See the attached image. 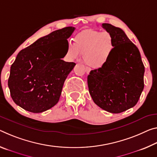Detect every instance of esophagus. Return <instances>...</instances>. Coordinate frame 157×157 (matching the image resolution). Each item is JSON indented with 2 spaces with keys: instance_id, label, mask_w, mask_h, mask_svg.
Here are the masks:
<instances>
[{
  "instance_id": "obj_1",
  "label": "esophagus",
  "mask_w": 157,
  "mask_h": 157,
  "mask_svg": "<svg viewBox=\"0 0 157 157\" xmlns=\"http://www.w3.org/2000/svg\"><path fill=\"white\" fill-rule=\"evenodd\" d=\"M85 71H86V73L89 74V73H90V71H91V69L87 68V67H86V68H85Z\"/></svg>"
}]
</instances>
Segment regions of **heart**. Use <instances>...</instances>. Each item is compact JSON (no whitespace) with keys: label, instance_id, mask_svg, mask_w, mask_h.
Wrapping results in <instances>:
<instances>
[{"label":"heart","instance_id":"obj_1","mask_svg":"<svg viewBox=\"0 0 157 157\" xmlns=\"http://www.w3.org/2000/svg\"><path fill=\"white\" fill-rule=\"evenodd\" d=\"M115 40L108 31L87 30L76 35L74 43L68 42L66 57L70 61L79 60L81 54L86 65L92 68H101L110 61L115 51Z\"/></svg>","mask_w":157,"mask_h":157}]
</instances>
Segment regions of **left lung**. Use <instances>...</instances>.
<instances>
[{"mask_svg": "<svg viewBox=\"0 0 157 157\" xmlns=\"http://www.w3.org/2000/svg\"><path fill=\"white\" fill-rule=\"evenodd\" d=\"M102 27L113 35L116 49L105 66L87 77L94 103L111 113H120L136 105L144 89L145 66L138 47L122 29L110 24Z\"/></svg>", "mask_w": 157, "mask_h": 157, "instance_id": "obj_1", "label": "left lung"}]
</instances>
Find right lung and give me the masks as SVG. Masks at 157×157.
Segmentation results:
<instances>
[{
    "label": "right lung",
    "mask_w": 157,
    "mask_h": 157,
    "mask_svg": "<svg viewBox=\"0 0 157 157\" xmlns=\"http://www.w3.org/2000/svg\"><path fill=\"white\" fill-rule=\"evenodd\" d=\"M75 28L56 30L19 52L8 79L10 95L17 105L43 113L58 103L64 82L76 65L61 59Z\"/></svg>",
    "instance_id": "1"
}]
</instances>
